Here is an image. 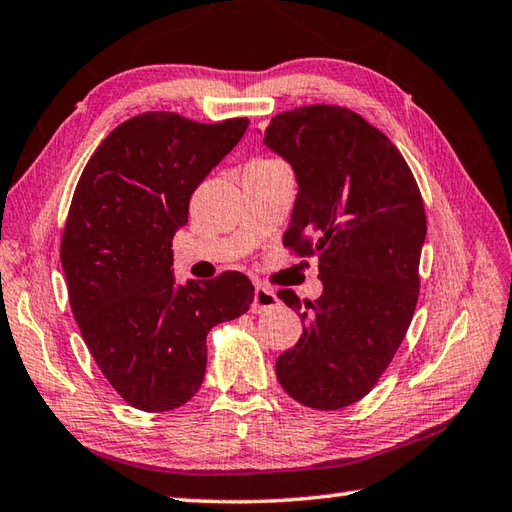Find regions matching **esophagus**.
<instances>
[{
    "instance_id": "esophagus-1",
    "label": "esophagus",
    "mask_w": 512,
    "mask_h": 512,
    "mask_svg": "<svg viewBox=\"0 0 512 512\" xmlns=\"http://www.w3.org/2000/svg\"><path fill=\"white\" fill-rule=\"evenodd\" d=\"M277 295L273 288H266V286H255V297H253V306H250V312L255 314H262L273 310L277 306Z\"/></svg>"
}]
</instances>
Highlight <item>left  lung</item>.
<instances>
[{
    "label": "left lung",
    "instance_id": "8db88e82",
    "mask_svg": "<svg viewBox=\"0 0 512 512\" xmlns=\"http://www.w3.org/2000/svg\"><path fill=\"white\" fill-rule=\"evenodd\" d=\"M264 143L299 182L284 246L319 259L323 295L303 301V334L277 358L288 396L319 411L367 396L405 339L420 292L427 213L391 140L341 105L277 114ZM301 310L295 290L277 292Z\"/></svg>",
    "mask_w": 512,
    "mask_h": 512
}]
</instances>
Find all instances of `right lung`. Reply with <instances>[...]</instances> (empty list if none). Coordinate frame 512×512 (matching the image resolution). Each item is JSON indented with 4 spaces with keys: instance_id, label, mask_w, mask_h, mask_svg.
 Here are the masks:
<instances>
[{
    "instance_id": "obj_1",
    "label": "right lung",
    "mask_w": 512,
    "mask_h": 512,
    "mask_svg": "<svg viewBox=\"0 0 512 512\" xmlns=\"http://www.w3.org/2000/svg\"><path fill=\"white\" fill-rule=\"evenodd\" d=\"M246 127L248 118L206 125L145 112L96 147L74 189L61 235L70 308L107 383L140 411L178 409L198 394L206 334L253 303L237 270L178 286L171 268L193 191Z\"/></svg>"
}]
</instances>
